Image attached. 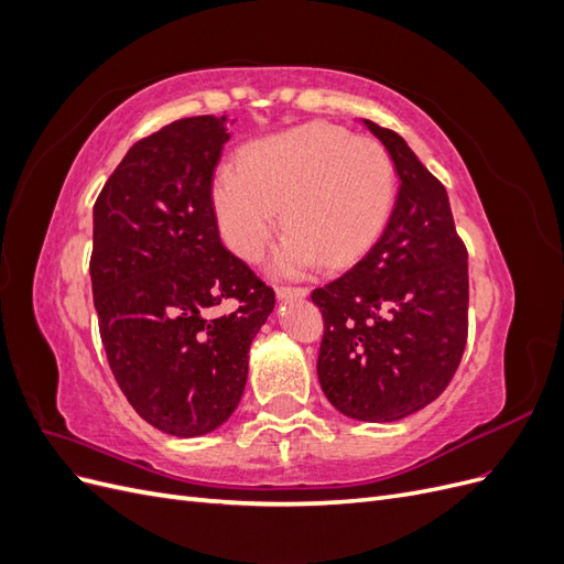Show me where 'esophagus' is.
Listing matches in <instances>:
<instances>
[{
    "label": "esophagus",
    "mask_w": 564,
    "mask_h": 564,
    "mask_svg": "<svg viewBox=\"0 0 564 564\" xmlns=\"http://www.w3.org/2000/svg\"><path fill=\"white\" fill-rule=\"evenodd\" d=\"M278 299H305L308 296V286H289V284H280L275 286Z\"/></svg>",
    "instance_id": "esophagus-1"
}]
</instances>
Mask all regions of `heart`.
Masks as SVG:
<instances>
[{
  "mask_svg": "<svg viewBox=\"0 0 564 564\" xmlns=\"http://www.w3.org/2000/svg\"><path fill=\"white\" fill-rule=\"evenodd\" d=\"M395 195V166L369 135L311 122L251 143L237 166H220L212 202L226 245L259 261L280 224L289 230L275 253L284 275L344 268L377 240Z\"/></svg>",
  "mask_w": 564,
  "mask_h": 564,
  "instance_id": "b5f03b06",
  "label": "heart"
}]
</instances>
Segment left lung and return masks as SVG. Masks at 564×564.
Listing matches in <instances>:
<instances>
[{"mask_svg":"<svg viewBox=\"0 0 564 564\" xmlns=\"http://www.w3.org/2000/svg\"><path fill=\"white\" fill-rule=\"evenodd\" d=\"M386 145L400 191L379 242L313 292L324 319L317 377L357 421H398L452 381L468 338V251L449 197L400 133L365 119Z\"/></svg>","mask_w":564,"mask_h":564,"instance_id":"1","label":"left lung"}]
</instances>
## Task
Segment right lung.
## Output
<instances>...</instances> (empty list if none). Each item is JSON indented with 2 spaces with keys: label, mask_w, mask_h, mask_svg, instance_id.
Segmentation results:
<instances>
[{
  "label": "right lung",
  "mask_w": 564,
  "mask_h": 564,
  "mask_svg": "<svg viewBox=\"0 0 564 564\" xmlns=\"http://www.w3.org/2000/svg\"><path fill=\"white\" fill-rule=\"evenodd\" d=\"M226 117H185L133 143L94 204L91 289L117 386L158 431L226 423L275 292L220 242L212 183ZM224 300L232 314H218Z\"/></svg>",
  "instance_id": "add662e5"
}]
</instances>
